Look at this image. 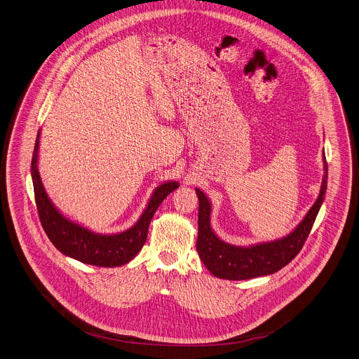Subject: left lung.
I'll use <instances>...</instances> for the list:
<instances>
[{
	"label": "left lung",
	"mask_w": 359,
	"mask_h": 359,
	"mask_svg": "<svg viewBox=\"0 0 359 359\" xmlns=\"http://www.w3.org/2000/svg\"><path fill=\"white\" fill-rule=\"evenodd\" d=\"M324 168L321 193L297 229L284 239L251 248L231 246L215 235L209 224L210 203L205 194L196 189L199 199L196 251L210 273L225 280H248L272 275L288 265L304 248L324 201L328 179V164L325 158Z\"/></svg>",
	"instance_id": "left-lung-1"
}]
</instances>
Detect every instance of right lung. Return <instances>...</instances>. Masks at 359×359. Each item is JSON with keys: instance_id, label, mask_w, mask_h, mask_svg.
I'll list each match as a JSON object with an SVG mask.
<instances>
[{"instance_id": "obj_1", "label": "right lung", "mask_w": 359, "mask_h": 359, "mask_svg": "<svg viewBox=\"0 0 359 359\" xmlns=\"http://www.w3.org/2000/svg\"><path fill=\"white\" fill-rule=\"evenodd\" d=\"M38 144L39 131L31 161L34 196L39 221L55 248L83 264L95 266L111 268L130 262L143 248L147 238L149 224L156 210L166 196L179 187V184L176 182H169L157 187L142 217L133 228L116 235H95L81 225L67 220L49 201L36 168Z\"/></svg>"}]
</instances>
